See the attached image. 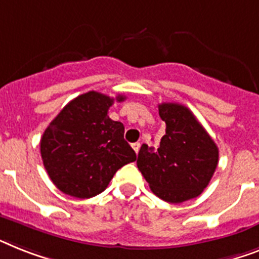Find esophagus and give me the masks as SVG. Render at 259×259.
Instances as JSON below:
<instances>
[{"mask_svg":"<svg viewBox=\"0 0 259 259\" xmlns=\"http://www.w3.org/2000/svg\"><path fill=\"white\" fill-rule=\"evenodd\" d=\"M132 148H134L135 152L139 153V149H140V143H134V144H132Z\"/></svg>","mask_w":259,"mask_h":259,"instance_id":"34e87169","label":"esophagus"}]
</instances>
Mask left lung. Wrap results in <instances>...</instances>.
I'll use <instances>...</instances> for the list:
<instances>
[{"instance_id":"obj_1","label":"left lung","mask_w":259,"mask_h":259,"mask_svg":"<svg viewBox=\"0 0 259 259\" xmlns=\"http://www.w3.org/2000/svg\"><path fill=\"white\" fill-rule=\"evenodd\" d=\"M159 115L165 135L157 147L143 144L136 164L157 197L180 204L208 187L219 164V148L188 107L161 103Z\"/></svg>"}]
</instances>
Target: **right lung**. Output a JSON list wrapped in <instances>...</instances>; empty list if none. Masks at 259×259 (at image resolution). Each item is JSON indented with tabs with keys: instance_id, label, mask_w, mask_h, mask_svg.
<instances>
[{
	"instance_id": "1",
	"label": "right lung",
	"mask_w": 259,
	"mask_h": 259,
	"mask_svg": "<svg viewBox=\"0 0 259 259\" xmlns=\"http://www.w3.org/2000/svg\"><path fill=\"white\" fill-rule=\"evenodd\" d=\"M89 91L76 96L55 116L40 138L45 169L55 187L76 198H90L108 187L117 169L136 160L124 140V125L108 116L114 102Z\"/></svg>"
}]
</instances>
